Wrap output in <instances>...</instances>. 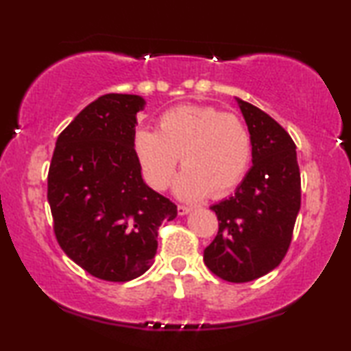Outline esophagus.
I'll return each mask as SVG.
<instances>
[{
	"label": "esophagus",
	"instance_id": "34e87169",
	"mask_svg": "<svg viewBox=\"0 0 351 351\" xmlns=\"http://www.w3.org/2000/svg\"><path fill=\"white\" fill-rule=\"evenodd\" d=\"M190 210H191L190 206H184V204H179V206H177V213H179V215H185V214H189Z\"/></svg>",
	"mask_w": 351,
	"mask_h": 351
}]
</instances>
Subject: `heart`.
<instances>
[{
    "label": "heart",
    "instance_id": "b5f03b06",
    "mask_svg": "<svg viewBox=\"0 0 351 351\" xmlns=\"http://www.w3.org/2000/svg\"><path fill=\"white\" fill-rule=\"evenodd\" d=\"M132 150L143 179L155 190L169 186L177 162L184 171L174 190L184 199L220 198L246 174L252 141L244 121L213 105L185 104L158 118V132L138 128Z\"/></svg>",
    "mask_w": 351,
    "mask_h": 351
}]
</instances>
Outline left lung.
Listing matches in <instances>:
<instances>
[{"label":"left lung","mask_w":351,"mask_h":351,"mask_svg":"<svg viewBox=\"0 0 351 351\" xmlns=\"http://www.w3.org/2000/svg\"><path fill=\"white\" fill-rule=\"evenodd\" d=\"M252 141V167L230 198L210 206L219 232L204 263L230 282L257 280L280 265L300 209L295 143L270 114L237 99Z\"/></svg>","instance_id":"1"}]
</instances>
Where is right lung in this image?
<instances>
[{
    "instance_id": "1",
    "label": "right lung",
    "mask_w": 351,
    "mask_h": 351,
    "mask_svg": "<svg viewBox=\"0 0 351 351\" xmlns=\"http://www.w3.org/2000/svg\"><path fill=\"white\" fill-rule=\"evenodd\" d=\"M145 100L105 94L57 137L47 174L54 233L64 252L99 280L124 282L152 267L162 220L177 206L152 190L132 150Z\"/></svg>"
}]
</instances>
